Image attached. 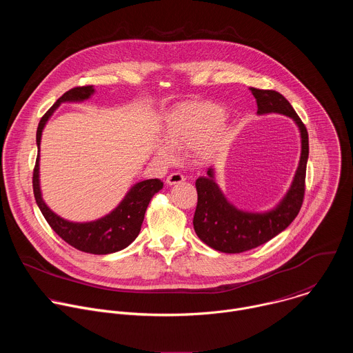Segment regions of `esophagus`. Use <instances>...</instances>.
Segmentation results:
<instances>
[{"mask_svg": "<svg viewBox=\"0 0 353 353\" xmlns=\"http://www.w3.org/2000/svg\"><path fill=\"white\" fill-rule=\"evenodd\" d=\"M185 179H184V176L181 174V173H172V174H169L168 177H166V183H168V185H174V184H180V183H183Z\"/></svg>", "mask_w": 353, "mask_h": 353, "instance_id": "obj_1", "label": "esophagus"}]
</instances>
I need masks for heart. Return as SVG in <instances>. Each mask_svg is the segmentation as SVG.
<instances>
[{
	"label": "heart",
	"instance_id": "b5f03b06",
	"mask_svg": "<svg viewBox=\"0 0 353 353\" xmlns=\"http://www.w3.org/2000/svg\"><path fill=\"white\" fill-rule=\"evenodd\" d=\"M222 106L207 100H191L172 108L163 119L166 143L157 146V154L163 161L173 159V148H190L196 162H208L219 155L229 139V130L223 123Z\"/></svg>",
	"mask_w": 353,
	"mask_h": 353
}]
</instances>
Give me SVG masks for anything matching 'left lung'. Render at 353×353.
<instances>
[{
  "instance_id": "8db88e82",
  "label": "left lung",
  "mask_w": 353,
  "mask_h": 353,
  "mask_svg": "<svg viewBox=\"0 0 353 353\" xmlns=\"http://www.w3.org/2000/svg\"><path fill=\"white\" fill-rule=\"evenodd\" d=\"M256 97L257 113H279L290 117L299 127L301 154L290 188L281 203L267 212H245L232 205L215 181L214 169L196 179L198 203L194 214V230L210 247L228 254L256 248L282 230L297 216L305 198L306 166L309 158V134L292 105L276 90L250 88Z\"/></svg>"
}]
</instances>
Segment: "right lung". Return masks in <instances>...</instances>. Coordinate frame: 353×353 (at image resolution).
<instances>
[{
	"label": "right lung",
	"mask_w": 353,
	"mask_h": 353,
	"mask_svg": "<svg viewBox=\"0 0 353 353\" xmlns=\"http://www.w3.org/2000/svg\"><path fill=\"white\" fill-rule=\"evenodd\" d=\"M93 92L94 89L92 85L77 86L65 92L41 117L36 132L37 148H40L41 131L48 119L56 112V109L64 102H83V100L89 99L93 94ZM162 188L163 183L159 179L139 181L130 188L119 207L113 210L109 215L93 222L78 223L60 218L46 205L41 198L39 183V155L33 169L34 199L47 223L70 245L75 247L77 250L85 251V253L99 256L116 253V251L125 248L137 239L150 199Z\"/></svg>",
	"instance_id": "add662e5"
}]
</instances>
